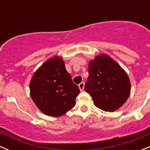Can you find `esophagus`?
<instances>
[{
    "label": "esophagus",
    "instance_id": "obj_1",
    "mask_svg": "<svg viewBox=\"0 0 150 150\" xmlns=\"http://www.w3.org/2000/svg\"><path fill=\"white\" fill-rule=\"evenodd\" d=\"M78 86H79V88L81 91H83L84 89V86H85V83L84 82H81V83L78 85Z\"/></svg>",
    "mask_w": 150,
    "mask_h": 150
}]
</instances>
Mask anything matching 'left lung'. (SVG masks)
<instances>
[{
    "label": "left lung",
    "mask_w": 150,
    "mask_h": 150,
    "mask_svg": "<svg viewBox=\"0 0 150 150\" xmlns=\"http://www.w3.org/2000/svg\"><path fill=\"white\" fill-rule=\"evenodd\" d=\"M85 91L104 111L113 112L126 102L131 91L130 80L120 66L107 55L96 57L88 64Z\"/></svg>",
    "instance_id": "left-lung-1"
}]
</instances>
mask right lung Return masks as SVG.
Wrapping results in <instances>:
<instances>
[{
	"label": "right lung",
	"mask_w": 150,
	"mask_h": 150,
	"mask_svg": "<svg viewBox=\"0 0 150 150\" xmlns=\"http://www.w3.org/2000/svg\"><path fill=\"white\" fill-rule=\"evenodd\" d=\"M30 96L45 115L59 117L75 106L80 93L60 57L47 60L34 73L30 83Z\"/></svg>",
	"instance_id": "add662e5"
}]
</instances>
